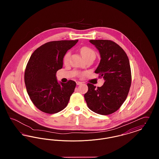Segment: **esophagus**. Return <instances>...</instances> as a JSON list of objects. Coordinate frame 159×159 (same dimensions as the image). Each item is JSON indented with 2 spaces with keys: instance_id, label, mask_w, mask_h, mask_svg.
<instances>
[{
  "instance_id": "34e87169",
  "label": "esophagus",
  "mask_w": 159,
  "mask_h": 159,
  "mask_svg": "<svg viewBox=\"0 0 159 159\" xmlns=\"http://www.w3.org/2000/svg\"><path fill=\"white\" fill-rule=\"evenodd\" d=\"M76 84H77V85H80V84H82V82L77 81V82H76Z\"/></svg>"
}]
</instances>
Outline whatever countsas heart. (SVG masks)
<instances>
[{"instance_id":"1","label":"heart","mask_w":159,"mask_h":159,"mask_svg":"<svg viewBox=\"0 0 159 159\" xmlns=\"http://www.w3.org/2000/svg\"><path fill=\"white\" fill-rule=\"evenodd\" d=\"M80 53L81 55H82L83 58H86L88 57H95V52L89 47L87 46H83L82 48H80ZM71 53L70 52H67V53H66L64 56L63 58V61L64 62L66 63L68 62L70 57Z\"/></svg>"}]
</instances>
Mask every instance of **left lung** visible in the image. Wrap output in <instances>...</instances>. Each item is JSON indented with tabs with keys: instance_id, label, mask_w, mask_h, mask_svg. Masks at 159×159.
<instances>
[{
	"instance_id": "obj_1",
	"label": "left lung",
	"mask_w": 159,
	"mask_h": 159,
	"mask_svg": "<svg viewBox=\"0 0 159 159\" xmlns=\"http://www.w3.org/2000/svg\"><path fill=\"white\" fill-rule=\"evenodd\" d=\"M98 50L101 60L95 71L104 80L98 87L88 83L84 97L88 108L101 115L116 111L125 102L131 84V71L128 57L119 45L108 40H90Z\"/></svg>"
}]
</instances>
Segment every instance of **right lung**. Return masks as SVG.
I'll list each match as a JSON object with an SVG mask.
<instances>
[{
    "instance_id": "add662e5",
    "label": "right lung",
    "mask_w": 159,
    "mask_h": 159,
    "mask_svg": "<svg viewBox=\"0 0 159 159\" xmlns=\"http://www.w3.org/2000/svg\"><path fill=\"white\" fill-rule=\"evenodd\" d=\"M76 40L46 43L32 53L24 74L26 89L33 104L46 113H57L65 108L76 83L58 82L57 71L62 67L63 58Z\"/></svg>"
}]
</instances>
